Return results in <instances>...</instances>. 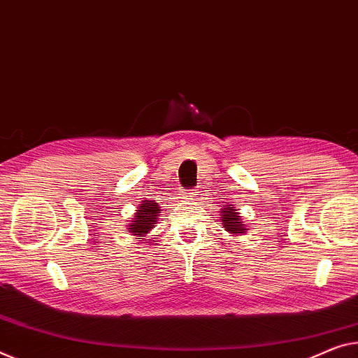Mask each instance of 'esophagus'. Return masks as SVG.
<instances>
[{
    "mask_svg": "<svg viewBox=\"0 0 358 358\" xmlns=\"http://www.w3.org/2000/svg\"><path fill=\"white\" fill-rule=\"evenodd\" d=\"M187 194V196H190V198H195L196 195H198V192L196 190H189V192H185Z\"/></svg>",
    "mask_w": 358,
    "mask_h": 358,
    "instance_id": "1",
    "label": "esophagus"
}]
</instances>
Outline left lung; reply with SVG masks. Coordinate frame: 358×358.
Masks as SVG:
<instances>
[{"mask_svg":"<svg viewBox=\"0 0 358 358\" xmlns=\"http://www.w3.org/2000/svg\"><path fill=\"white\" fill-rule=\"evenodd\" d=\"M240 217L241 216L236 213V210H232V205H229V208H225V210L222 211V219H221L225 230L230 234H235V235L245 234L248 229H245V224L240 222Z\"/></svg>","mask_w":358,"mask_h":358,"instance_id":"left-lung-1","label":"left lung"}]
</instances>
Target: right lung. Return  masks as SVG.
Here are the masks:
<instances>
[{"label": "right lung", "instance_id": "obj_1", "mask_svg": "<svg viewBox=\"0 0 358 358\" xmlns=\"http://www.w3.org/2000/svg\"><path fill=\"white\" fill-rule=\"evenodd\" d=\"M158 213H160V206H158L157 203L145 200L133 216L131 225H128L129 232L137 236H142L150 232L153 229V224L158 221V216H160Z\"/></svg>", "mask_w": 358, "mask_h": 358}]
</instances>
